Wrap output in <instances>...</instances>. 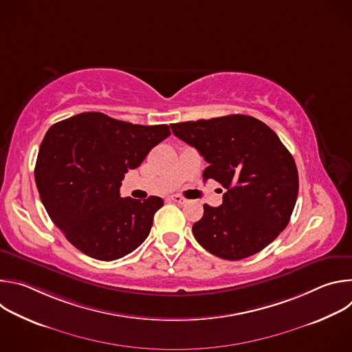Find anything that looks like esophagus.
<instances>
[{"label":"esophagus","mask_w":352,"mask_h":352,"mask_svg":"<svg viewBox=\"0 0 352 352\" xmlns=\"http://www.w3.org/2000/svg\"><path fill=\"white\" fill-rule=\"evenodd\" d=\"M170 200H173V202L179 204V205H184L186 202V199L184 196H181V195H171Z\"/></svg>","instance_id":"esophagus-1"}]
</instances>
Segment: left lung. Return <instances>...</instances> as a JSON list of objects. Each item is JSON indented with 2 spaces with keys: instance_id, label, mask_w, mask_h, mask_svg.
<instances>
[{
  "instance_id": "obj_1",
  "label": "left lung",
  "mask_w": 352,
  "mask_h": 352,
  "mask_svg": "<svg viewBox=\"0 0 352 352\" xmlns=\"http://www.w3.org/2000/svg\"><path fill=\"white\" fill-rule=\"evenodd\" d=\"M173 133L209 163L204 181L223 188L219 208L205 205L195 239L210 254L239 261L252 256L287 227L298 196V170L273 129L242 114L171 124Z\"/></svg>"
}]
</instances>
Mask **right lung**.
<instances>
[{"label": "right lung", "mask_w": 352, "mask_h": 352, "mask_svg": "<svg viewBox=\"0 0 352 352\" xmlns=\"http://www.w3.org/2000/svg\"><path fill=\"white\" fill-rule=\"evenodd\" d=\"M170 133L168 125H135L94 111L47 131L36 185L50 219L80 252L110 262L147 238L163 199L121 197L120 186Z\"/></svg>", "instance_id": "right-lung-1"}]
</instances>
